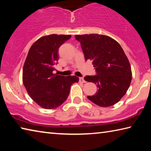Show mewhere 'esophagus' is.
I'll return each instance as SVG.
<instances>
[{"label": "esophagus", "mask_w": 151, "mask_h": 151, "mask_svg": "<svg viewBox=\"0 0 151 151\" xmlns=\"http://www.w3.org/2000/svg\"><path fill=\"white\" fill-rule=\"evenodd\" d=\"M79 81H80L81 83H86V81L84 80V78L83 77L79 78Z\"/></svg>", "instance_id": "obj_1"}]
</instances>
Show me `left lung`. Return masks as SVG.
Masks as SVG:
<instances>
[{
	"label": "left lung",
	"instance_id": "1",
	"mask_svg": "<svg viewBox=\"0 0 151 151\" xmlns=\"http://www.w3.org/2000/svg\"><path fill=\"white\" fill-rule=\"evenodd\" d=\"M75 39L81 42L85 60L93 61L96 72V75L85 77L98 87V91L87 98L100 106L114 105L126 94L132 80L131 65L123 49L106 35H75Z\"/></svg>",
	"mask_w": 151,
	"mask_h": 151
}]
</instances>
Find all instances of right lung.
I'll list each match as a JSON object with an SVG mask.
<instances>
[{
  "instance_id": "right-lung-1",
  "label": "right lung",
  "mask_w": 151,
  "mask_h": 151,
  "mask_svg": "<svg viewBox=\"0 0 151 151\" xmlns=\"http://www.w3.org/2000/svg\"><path fill=\"white\" fill-rule=\"evenodd\" d=\"M70 37L69 35L44 36L33 43L25 60L23 85L32 100L45 109L60 106L68 98L71 85L79 81L76 76L52 73L59 58L58 48Z\"/></svg>"
}]
</instances>
